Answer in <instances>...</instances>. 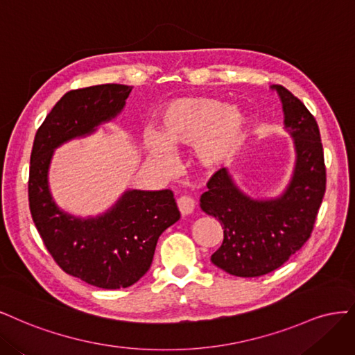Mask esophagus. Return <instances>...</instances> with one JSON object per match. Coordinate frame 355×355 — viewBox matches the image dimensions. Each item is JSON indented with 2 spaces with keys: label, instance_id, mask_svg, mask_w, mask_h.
Masks as SVG:
<instances>
[{
  "label": "esophagus",
  "instance_id": "esophagus-1",
  "mask_svg": "<svg viewBox=\"0 0 355 355\" xmlns=\"http://www.w3.org/2000/svg\"><path fill=\"white\" fill-rule=\"evenodd\" d=\"M177 207L182 215H189L194 209V200L190 196H180L177 199Z\"/></svg>",
  "mask_w": 355,
  "mask_h": 355
}]
</instances>
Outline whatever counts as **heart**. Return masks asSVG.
<instances>
[{"label": "heart", "mask_w": 355, "mask_h": 355, "mask_svg": "<svg viewBox=\"0 0 355 355\" xmlns=\"http://www.w3.org/2000/svg\"><path fill=\"white\" fill-rule=\"evenodd\" d=\"M246 116L211 97H182L166 103L157 128L143 131L147 159L155 168L168 171L178 148L194 144V156L205 168L227 162L245 140Z\"/></svg>", "instance_id": "1"}]
</instances>
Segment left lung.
I'll return each mask as SVG.
<instances>
[{"mask_svg":"<svg viewBox=\"0 0 355 355\" xmlns=\"http://www.w3.org/2000/svg\"><path fill=\"white\" fill-rule=\"evenodd\" d=\"M284 125L295 140L296 165L282 196L254 200L239 190L227 168L211 177L200 208L223 225L221 246L211 261L237 277L264 276L282 267L310 239L326 191V166L318 125L289 89L274 85Z\"/></svg>","mask_w":355,"mask_h":355,"instance_id":"1","label":"left lung"}]
</instances>
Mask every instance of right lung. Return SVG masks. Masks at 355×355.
I'll use <instances>...</instances> for the list:
<instances>
[{
    "instance_id": "right-lung-1",
    "label": "right lung",
    "mask_w": 355,
    "mask_h": 355,
    "mask_svg": "<svg viewBox=\"0 0 355 355\" xmlns=\"http://www.w3.org/2000/svg\"><path fill=\"white\" fill-rule=\"evenodd\" d=\"M131 88L67 91L41 123L31 153L29 209L45 248L64 272L101 289L128 288L150 268L159 236L180 218L174 193L130 190L105 215L81 220L55 207L47 173L54 148L115 118Z\"/></svg>"
}]
</instances>
